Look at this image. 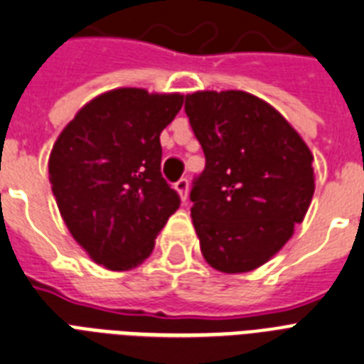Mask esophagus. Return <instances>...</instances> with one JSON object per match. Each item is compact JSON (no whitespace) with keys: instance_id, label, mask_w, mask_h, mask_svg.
I'll use <instances>...</instances> for the list:
<instances>
[{"instance_id":"obj_1","label":"esophagus","mask_w":364,"mask_h":364,"mask_svg":"<svg viewBox=\"0 0 364 364\" xmlns=\"http://www.w3.org/2000/svg\"><path fill=\"white\" fill-rule=\"evenodd\" d=\"M175 189H176V191H178L180 199H182L186 203V199H188V189H189L188 178H180L178 182H176V184H175Z\"/></svg>"}]
</instances>
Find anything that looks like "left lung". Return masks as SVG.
<instances>
[{"label":"left lung","mask_w":364,"mask_h":364,"mask_svg":"<svg viewBox=\"0 0 364 364\" xmlns=\"http://www.w3.org/2000/svg\"><path fill=\"white\" fill-rule=\"evenodd\" d=\"M206 156L191 189V219L204 260L245 273L292 238L314 195L307 143L268 102L245 91H197L186 98Z\"/></svg>","instance_id":"8db88e82"}]
</instances>
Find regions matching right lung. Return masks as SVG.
I'll use <instances>...</instances> for the list:
<instances>
[{
	"mask_svg": "<svg viewBox=\"0 0 364 364\" xmlns=\"http://www.w3.org/2000/svg\"><path fill=\"white\" fill-rule=\"evenodd\" d=\"M184 104L180 92L119 87L87 102L48 160L57 208L91 260L128 272L150 257L180 206L161 176L160 134Z\"/></svg>",
	"mask_w": 364,
	"mask_h": 364,
	"instance_id": "1",
	"label": "right lung"
}]
</instances>
